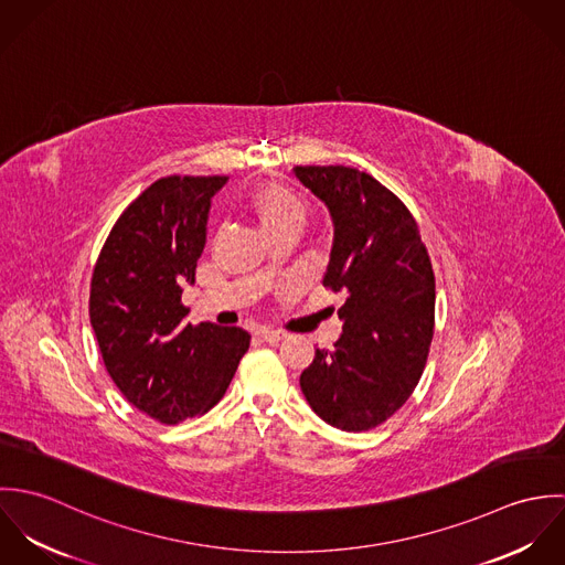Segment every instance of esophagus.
<instances>
[{
    "instance_id": "34e87169",
    "label": "esophagus",
    "mask_w": 565,
    "mask_h": 565,
    "mask_svg": "<svg viewBox=\"0 0 565 565\" xmlns=\"http://www.w3.org/2000/svg\"><path fill=\"white\" fill-rule=\"evenodd\" d=\"M258 337H260L263 341H269V343H278L280 339H285V332H280V330H274V328H260V330H258Z\"/></svg>"
}]
</instances>
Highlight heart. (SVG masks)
I'll return each mask as SVG.
<instances>
[{
	"label": "heart",
	"mask_w": 565,
	"mask_h": 565,
	"mask_svg": "<svg viewBox=\"0 0 565 565\" xmlns=\"http://www.w3.org/2000/svg\"><path fill=\"white\" fill-rule=\"evenodd\" d=\"M254 215L258 217L265 233L282 226H302L305 206L302 202L282 186H265L252 200Z\"/></svg>",
	"instance_id": "heart-1"
}]
</instances>
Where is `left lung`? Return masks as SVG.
Returning <instances> with one entry per match:
<instances>
[{"instance_id": "left-lung-1", "label": "left lung", "mask_w": 565, "mask_h": 565, "mask_svg": "<svg viewBox=\"0 0 565 565\" xmlns=\"http://www.w3.org/2000/svg\"><path fill=\"white\" fill-rule=\"evenodd\" d=\"M332 222L323 287L343 296L332 348H318L300 390L326 424L361 433L415 390L435 326V276L403 202L354 167H294Z\"/></svg>"}]
</instances>
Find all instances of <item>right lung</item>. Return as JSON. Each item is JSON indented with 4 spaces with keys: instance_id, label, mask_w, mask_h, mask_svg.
Masks as SVG:
<instances>
[{
    "instance_id": "1",
    "label": "right lung",
    "mask_w": 565,
    "mask_h": 565,
    "mask_svg": "<svg viewBox=\"0 0 565 565\" xmlns=\"http://www.w3.org/2000/svg\"><path fill=\"white\" fill-rule=\"evenodd\" d=\"M226 180H157L117 220L93 271L88 318L104 365L126 401L162 424L220 403L249 348L239 326L184 323L180 302Z\"/></svg>"
}]
</instances>
